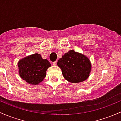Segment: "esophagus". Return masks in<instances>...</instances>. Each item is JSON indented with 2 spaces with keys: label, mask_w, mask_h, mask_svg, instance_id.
I'll return each instance as SVG.
<instances>
[{
  "label": "esophagus",
  "mask_w": 121,
  "mask_h": 121,
  "mask_svg": "<svg viewBox=\"0 0 121 121\" xmlns=\"http://www.w3.org/2000/svg\"><path fill=\"white\" fill-rule=\"evenodd\" d=\"M53 64L54 65H56L57 64V61H56L53 62Z\"/></svg>",
  "instance_id": "obj_1"
}]
</instances>
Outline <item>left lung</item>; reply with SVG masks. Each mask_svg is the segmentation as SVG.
I'll return each instance as SVG.
<instances>
[{
	"label": "left lung",
	"mask_w": 121,
	"mask_h": 121,
	"mask_svg": "<svg viewBox=\"0 0 121 121\" xmlns=\"http://www.w3.org/2000/svg\"><path fill=\"white\" fill-rule=\"evenodd\" d=\"M57 65L63 72L64 78L71 83H78L87 79L91 70L87 57L73 50L65 53Z\"/></svg>",
	"instance_id": "8db88e82"
}]
</instances>
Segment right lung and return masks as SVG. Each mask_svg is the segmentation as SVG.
Listing matches in <instances>:
<instances>
[{
	"label": "right lung",
	"instance_id": "obj_1",
	"mask_svg": "<svg viewBox=\"0 0 121 121\" xmlns=\"http://www.w3.org/2000/svg\"><path fill=\"white\" fill-rule=\"evenodd\" d=\"M50 66L49 61L43 59L38 53L25 57L18 63L20 77L32 85H38L44 79L47 69Z\"/></svg>",
	"mask_w": 121,
	"mask_h": 121
}]
</instances>
